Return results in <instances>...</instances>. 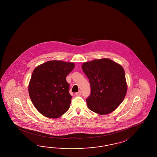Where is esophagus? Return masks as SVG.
Returning <instances> with one entry per match:
<instances>
[{
    "instance_id": "1",
    "label": "esophagus",
    "mask_w": 157,
    "mask_h": 157,
    "mask_svg": "<svg viewBox=\"0 0 157 157\" xmlns=\"http://www.w3.org/2000/svg\"><path fill=\"white\" fill-rule=\"evenodd\" d=\"M81 91H78L77 93H75V95L76 96H80V95H81Z\"/></svg>"
}]
</instances>
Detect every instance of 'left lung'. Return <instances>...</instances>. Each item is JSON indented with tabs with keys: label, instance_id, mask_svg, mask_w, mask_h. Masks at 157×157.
Listing matches in <instances>:
<instances>
[{
	"label": "left lung",
	"instance_id": "left-lung-1",
	"mask_svg": "<svg viewBox=\"0 0 157 157\" xmlns=\"http://www.w3.org/2000/svg\"><path fill=\"white\" fill-rule=\"evenodd\" d=\"M82 68L91 87L90 96L86 99L88 108L100 115L112 112L127 93L123 67L111 59L103 58L85 62Z\"/></svg>",
	"mask_w": 157,
	"mask_h": 157
}]
</instances>
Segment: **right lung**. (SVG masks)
<instances>
[{
	"label": "right lung",
	"mask_w": 157,
	"mask_h": 157,
	"mask_svg": "<svg viewBox=\"0 0 157 157\" xmlns=\"http://www.w3.org/2000/svg\"><path fill=\"white\" fill-rule=\"evenodd\" d=\"M74 67V63L51 60L33 70L29 93L33 105L44 116L56 118L68 110L72 96L66 77Z\"/></svg>",
	"instance_id": "add662e5"
}]
</instances>
